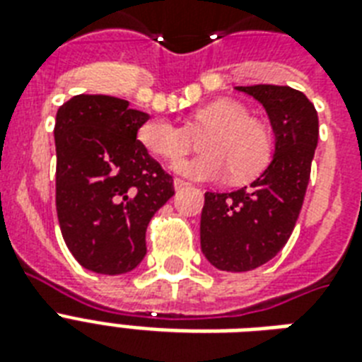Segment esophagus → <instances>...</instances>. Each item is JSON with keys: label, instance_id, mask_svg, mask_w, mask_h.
<instances>
[{"label": "esophagus", "instance_id": "34e87169", "mask_svg": "<svg viewBox=\"0 0 362 362\" xmlns=\"http://www.w3.org/2000/svg\"><path fill=\"white\" fill-rule=\"evenodd\" d=\"M189 184H187L186 180H182V178H175V189H184V187H187Z\"/></svg>", "mask_w": 362, "mask_h": 362}]
</instances>
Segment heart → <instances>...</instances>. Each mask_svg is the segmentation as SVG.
Wrapping results in <instances>:
<instances>
[{"mask_svg":"<svg viewBox=\"0 0 362 362\" xmlns=\"http://www.w3.org/2000/svg\"><path fill=\"white\" fill-rule=\"evenodd\" d=\"M203 133L204 153L184 159L175 169L192 180H223L233 173L237 182L252 180L272 158V136L261 122L253 120L244 105L221 99L195 110L189 129L165 118H152L139 127V141L148 152L178 161L193 146V135Z\"/></svg>","mask_w":362,"mask_h":362,"instance_id":"heart-1","label":"heart"}]
</instances>
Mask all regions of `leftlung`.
Masks as SVG:
<instances>
[{"label":"left lung","instance_id":"8db88e82","mask_svg":"<svg viewBox=\"0 0 362 362\" xmlns=\"http://www.w3.org/2000/svg\"><path fill=\"white\" fill-rule=\"evenodd\" d=\"M257 99L274 131V158L250 186L204 193L201 250L216 269L246 272L274 257L291 237L310 180L320 122L298 90L274 84L237 86Z\"/></svg>","mask_w":362,"mask_h":362}]
</instances>
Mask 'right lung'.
Wrapping results in <instances>:
<instances>
[{"mask_svg": "<svg viewBox=\"0 0 362 362\" xmlns=\"http://www.w3.org/2000/svg\"><path fill=\"white\" fill-rule=\"evenodd\" d=\"M150 116L112 95H75L58 109L56 210L73 257L125 274L146 255V227L175 195L173 176L136 141Z\"/></svg>", "mask_w": 362, "mask_h": 362, "instance_id": "right-lung-1", "label": "right lung"}]
</instances>
